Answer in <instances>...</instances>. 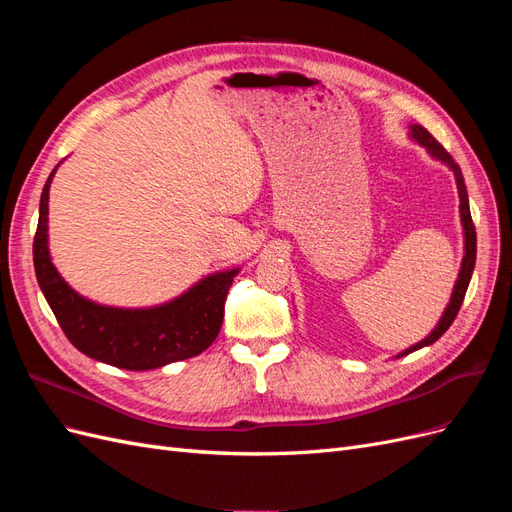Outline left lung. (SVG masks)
I'll return each instance as SVG.
<instances>
[{"mask_svg": "<svg viewBox=\"0 0 512 512\" xmlns=\"http://www.w3.org/2000/svg\"><path fill=\"white\" fill-rule=\"evenodd\" d=\"M410 136L414 138L416 143H421L433 158L444 162L448 168L453 170L455 173V181H457V190H459V211H461V224H463V235H466V256H463V262H461V271H459V277H457V284H455V290H453V297H451V303H448L446 312L442 314L438 327L433 329L423 342L414 344L412 348H408L406 352H401L399 356H406L418 348L423 346H429L436 342V339H440L446 329L451 327L453 320L457 318L459 314V307L463 303V297H466V290H468V284H470V277H472V271H474V262H476V228H474V222H472V215H470V203H468V190H466V183H463V175H461V168L459 164L451 158V153H448L436 138H433L423 126H412L410 128Z\"/></svg>", "mask_w": 512, "mask_h": 512, "instance_id": "1", "label": "left lung"}]
</instances>
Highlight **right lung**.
<instances>
[{
  "label": "right lung",
  "instance_id": "1",
  "mask_svg": "<svg viewBox=\"0 0 512 512\" xmlns=\"http://www.w3.org/2000/svg\"><path fill=\"white\" fill-rule=\"evenodd\" d=\"M55 170L57 166L40 196L34 267L44 299L70 344L91 359L130 371L156 369L207 350L222 329L226 294L239 269L213 273L175 301L149 309L104 307L83 299L61 280L46 245L49 188Z\"/></svg>",
  "mask_w": 512,
  "mask_h": 512
}]
</instances>
